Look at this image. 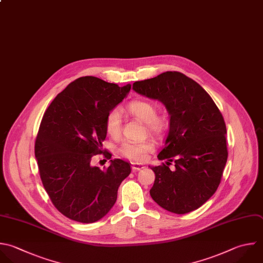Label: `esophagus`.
Segmentation results:
<instances>
[{"label":"esophagus","instance_id":"34e87169","mask_svg":"<svg viewBox=\"0 0 263 263\" xmlns=\"http://www.w3.org/2000/svg\"><path fill=\"white\" fill-rule=\"evenodd\" d=\"M145 166L143 165V164H138V163H134L133 164V166H132V170H133V172L134 173H136V172H138V171H141L142 168H144Z\"/></svg>","mask_w":263,"mask_h":263}]
</instances>
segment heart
<instances>
[{"mask_svg":"<svg viewBox=\"0 0 263 263\" xmlns=\"http://www.w3.org/2000/svg\"><path fill=\"white\" fill-rule=\"evenodd\" d=\"M126 111L134 117L146 123L147 130L156 136L162 137L170 128V119L164 114H157V106L155 103L146 100H136L126 106ZM105 128L107 134L118 139L121 135V115L116 109L110 111L106 117ZM155 149V145L151 140L143 142H124L118 149L121 156L135 161H144L150 153Z\"/></svg>","mask_w":263,"mask_h":263,"instance_id":"1","label":"heart"}]
</instances>
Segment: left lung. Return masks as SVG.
Wrapping results in <instances>:
<instances>
[{"mask_svg": "<svg viewBox=\"0 0 263 263\" xmlns=\"http://www.w3.org/2000/svg\"><path fill=\"white\" fill-rule=\"evenodd\" d=\"M133 89L161 102L171 115L168 135L157 155L167 161L151 166L155 174L151 197L175 214L198 209L216 192L227 161L226 125L220 110L197 82L180 72L137 81ZM172 162L176 167L173 171Z\"/></svg>", "mask_w": 263, "mask_h": 263, "instance_id": "obj_1", "label": "left lung"}]
</instances>
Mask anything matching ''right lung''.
Here are the masks:
<instances>
[{"label":"right lung","instance_id":"right-lung-1","mask_svg":"<svg viewBox=\"0 0 263 263\" xmlns=\"http://www.w3.org/2000/svg\"><path fill=\"white\" fill-rule=\"evenodd\" d=\"M130 90L93 76L71 82L46 109L35 142L40 178L54 206L81 223L103 218L114 205L121 182L130 174L129 163L111 159L105 170L91 165L103 154L105 121Z\"/></svg>","mask_w":263,"mask_h":263}]
</instances>
